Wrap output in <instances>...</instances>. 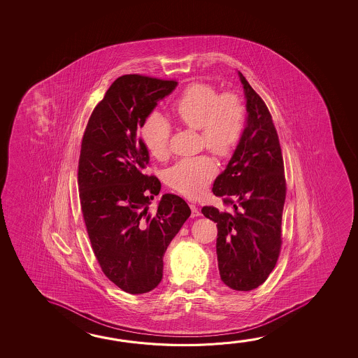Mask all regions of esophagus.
<instances>
[{
  "label": "esophagus",
  "mask_w": 358,
  "mask_h": 358,
  "mask_svg": "<svg viewBox=\"0 0 358 358\" xmlns=\"http://www.w3.org/2000/svg\"><path fill=\"white\" fill-rule=\"evenodd\" d=\"M189 207H191V211H192V215H191V216H192V217L201 216V212H199V208H197V206L194 205V203H191V205H189Z\"/></svg>",
  "instance_id": "esophagus-1"
}]
</instances>
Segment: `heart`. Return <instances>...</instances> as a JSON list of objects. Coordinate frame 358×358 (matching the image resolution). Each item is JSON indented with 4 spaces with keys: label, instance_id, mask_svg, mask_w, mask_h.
<instances>
[{
    "label": "heart",
    "instance_id": "heart-1",
    "mask_svg": "<svg viewBox=\"0 0 358 358\" xmlns=\"http://www.w3.org/2000/svg\"><path fill=\"white\" fill-rule=\"evenodd\" d=\"M178 122L199 131L202 145L220 157L235 150L245 126V107L232 92L218 94L207 83L189 85L172 106ZM142 138L148 151L157 159L169 152L171 124L157 112L147 116L142 124ZM217 166L208 156L178 161L169 171V183L177 192L191 199L199 197L216 176Z\"/></svg>",
    "mask_w": 358,
    "mask_h": 358
}]
</instances>
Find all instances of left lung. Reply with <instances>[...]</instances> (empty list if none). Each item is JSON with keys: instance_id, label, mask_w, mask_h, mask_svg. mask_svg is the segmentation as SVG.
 Returning a JSON list of instances; mask_svg holds the SVG:
<instances>
[{"instance_id": "8db88e82", "label": "left lung", "mask_w": 358, "mask_h": 358, "mask_svg": "<svg viewBox=\"0 0 358 358\" xmlns=\"http://www.w3.org/2000/svg\"><path fill=\"white\" fill-rule=\"evenodd\" d=\"M246 99V124L235 152L212 192L234 206V213L203 207L217 223L221 280L236 291L262 285L280 256L286 180L281 146L270 111L238 71Z\"/></svg>"}]
</instances>
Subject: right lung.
<instances>
[{
  "label": "right lung",
  "mask_w": 358,
  "mask_h": 358,
  "mask_svg": "<svg viewBox=\"0 0 358 358\" xmlns=\"http://www.w3.org/2000/svg\"><path fill=\"white\" fill-rule=\"evenodd\" d=\"M177 85L140 75L118 77L94 107L83 135L78 191L88 237L107 278L131 294L159 286L164 252L191 215L185 199L171 194L161 197L155 211L148 210L161 182L142 173L150 157L137 134Z\"/></svg>",
  "instance_id": "1"
}]
</instances>
